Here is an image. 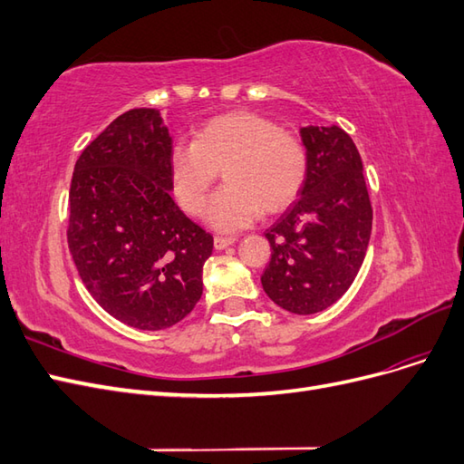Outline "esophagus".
I'll list each match as a JSON object with an SVG mask.
<instances>
[{
  "instance_id": "1",
  "label": "esophagus",
  "mask_w": 464,
  "mask_h": 464,
  "mask_svg": "<svg viewBox=\"0 0 464 464\" xmlns=\"http://www.w3.org/2000/svg\"><path fill=\"white\" fill-rule=\"evenodd\" d=\"M232 244H236V237H232V236H217L215 237V247L217 249H227L228 246H232Z\"/></svg>"
}]
</instances>
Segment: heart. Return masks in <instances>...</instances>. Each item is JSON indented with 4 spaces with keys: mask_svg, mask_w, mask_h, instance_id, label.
Segmentation results:
<instances>
[{
    "mask_svg": "<svg viewBox=\"0 0 464 464\" xmlns=\"http://www.w3.org/2000/svg\"><path fill=\"white\" fill-rule=\"evenodd\" d=\"M179 207L198 217L222 170L228 188L207 205L205 218L220 232L249 227L259 213L276 215L300 195L307 150L296 135L254 111L208 120L191 143H176L168 159Z\"/></svg>",
    "mask_w": 464,
    "mask_h": 464,
    "instance_id": "heart-1",
    "label": "heart"
}]
</instances>
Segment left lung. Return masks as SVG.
<instances>
[{
	"mask_svg": "<svg viewBox=\"0 0 464 464\" xmlns=\"http://www.w3.org/2000/svg\"><path fill=\"white\" fill-rule=\"evenodd\" d=\"M300 135L307 178L300 198L265 232L273 251L261 285L283 310L310 315L327 310L354 283L373 213L350 135L336 125H307Z\"/></svg>",
	"mask_w": 464,
	"mask_h": 464,
	"instance_id": "8db88e82",
	"label": "left lung"
}]
</instances>
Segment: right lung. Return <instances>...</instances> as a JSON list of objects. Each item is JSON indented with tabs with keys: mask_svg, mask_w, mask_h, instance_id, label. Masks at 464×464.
I'll use <instances>...</instances> for the list:
<instances>
[{
	"mask_svg": "<svg viewBox=\"0 0 464 464\" xmlns=\"http://www.w3.org/2000/svg\"><path fill=\"white\" fill-rule=\"evenodd\" d=\"M172 137L160 111L111 121L75 162L67 244L82 285L104 312L141 331L184 319L203 294L213 236L172 199Z\"/></svg>",
	"mask_w": 464,
	"mask_h": 464,
	"instance_id": "obj_1",
	"label": "right lung"
}]
</instances>
